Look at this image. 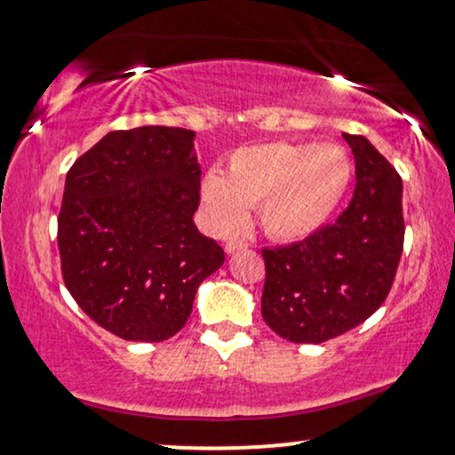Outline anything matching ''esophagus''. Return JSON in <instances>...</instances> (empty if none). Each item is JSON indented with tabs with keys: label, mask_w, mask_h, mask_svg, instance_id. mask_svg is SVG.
Instances as JSON below:
<instances>
[{
	"label": "esophagus",
	"mask_w": 455,
	"mask_h": 455,
	"mask_svg": "<svg viewBox=\"0 0 455 455\" xmlns=\"http://www.w3.org/2000/svg\"><path fill=\"white\" fill-rule=\"evenodd\" d=\"M246 246H248V243L242 242V240H229V242H226V251H228V254H234L235 250H243Z\"/></svg>",
	"instance_id": "esophagus-1"
}]
</instances>
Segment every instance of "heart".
Wrapping results in <instances>:
<instances>
[{
    "instance_id": "obj_1",
    "label": "heart",
    "mask_w": 455,
    "mask_h": 455,
    "mask_svg": "<svg viewBox=\"0 0 455 455\" xmlns=\"http://www.w3.org/2000/svg\"><path fill=\"white\" fill-rule=\"evenodd\" d=\"M352 163L335 144L272 142L242 148L229 158L228 177L209 172L201 185L205 220L215 234L248 226V207H260L264 232L300 240L331 218L344 199Z\"/></svg>"
}]
</instances>
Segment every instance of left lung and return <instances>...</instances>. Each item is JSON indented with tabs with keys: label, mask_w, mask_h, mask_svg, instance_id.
Returning a JSON list of instances; mask_svg holds the SVG:
<instances>
[{
	"label": "left lung",
	"mask_w": 455,
	"mask_h": 455,
	"mask_svg": "<svg viewBox=\"0 0 455 455\" xmlns=\"http://www.w3.org/2000/svg\"><path fill=\"white\" fill-rule=\"evenodd\" d=\"M344 140L355 158L346 212L305 240L262 250V317L295 344H321L364 323L388 297L401 262V174L364 136Z\"/></svg>",
	"instance_id": "obj_1"
}]
</instances>
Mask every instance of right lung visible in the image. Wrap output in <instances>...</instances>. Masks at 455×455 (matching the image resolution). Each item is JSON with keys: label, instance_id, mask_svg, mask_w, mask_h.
I'll return each mask as SVG.
<instances>
[{"label": "right lung", "instance_id": "add662e5", "mask_svg": "<svg viewBox=\"0 0 455 455\" xmlns=\"http://www.w3.org/2000/svg\"><path fill=\"white\" fill-rule=\"evenodd\" d=\"M195 132H111L67 172L60 270L76 305L128 341H163L187 323L199 284L226 254L193 221L201 201Z\"/></svg>", "mask_w": 455, "mask_h": 455}]
</instances>
